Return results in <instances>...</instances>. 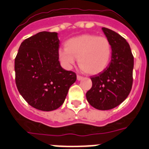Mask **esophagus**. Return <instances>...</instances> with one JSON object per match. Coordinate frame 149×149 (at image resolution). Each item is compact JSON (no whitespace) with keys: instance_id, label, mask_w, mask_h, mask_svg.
<instances>
[{"instance_id":"esophagus-1","label":"esophagus","mask_w":149,"mask_h":149,"mask_svg":"<svg viewBox=\"0 0 149 149\" xmlns=\"http://www.w3.org/2000/svg\"><path fill=\"white\" fill-rule=\"evenodd\" d=\"M77 79H78V80H81V79H84V77L80 76V75H77Z\"/></svg>"}]
</instances>
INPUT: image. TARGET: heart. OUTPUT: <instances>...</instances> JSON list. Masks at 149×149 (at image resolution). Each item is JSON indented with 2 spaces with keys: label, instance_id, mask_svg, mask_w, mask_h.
I'll use <instances>...</instances> for the list:
<instances>
[{
  "label": "heart",
  "instance_id": "b5f03b06",
  "mask_svg": "<svg viewBox=\"0 0 149 149\" xmlns=\"http://www.w3.org/2000/svg\"><path fill=\"white\" fill-rule=\"evenodd\" d=\"M65 47L58 51V58L67 68L74 64L75 58L81 70L88 74L99 73L109 64L112 46L105 37L83 34L68 40Z\"/></svg>",
  "mask_w": 149,
  "mask_h": 149
}]
</instances>
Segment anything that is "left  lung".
Returning a JSON list of instances; mask_svg holds the SVG:
<instances>
[{"instance_id":"obj_1","label":"left lung","mask_w":149,"mask_h":149,"mask_svg":"<svg viewBox=\"0 0 149 149\" xmlns=\"http://www.w3.org/2000/svg\"><path fill=\"white\" fill-rule=\"evenodd\" d=\"M112 46V59L106 69L91 77L92 87L86 94L87 102L99 110L116 107L130 94L133 84L134 56L127 40L112 29L102 27Z\"/></svg>"}]
</instances>
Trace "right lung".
Returning a JSON list of instances; mask_svg holds the SVG:
<instances>
[{"label": "right lung", "instance_id": "obj_1", "mask_svg": "<svg viewBox=\"0 0 149 149\" xmlns=\"http://www.w3.org/2000/svg\"><path fill=\"white\" fill-rule=\"evenodd\" d=\"M59 43L55 32H40L22 41L15 59L19 92L29 105L41 111L59 108L77 79L74 72L60 65Z\"/></svg>", "mask_w": 149, "mask_h": 149}]
</instances>
